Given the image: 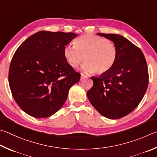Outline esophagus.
Segmentation results:
<instances>
[{"label":"esophagus","mask_w":157,"mask_h":157,"mask_svg":"<svg viewBox=\"0 0 157 157\" xmlns=\"http://www.w3.org/2000/svg\"><path fill=\"white\" fill-rule=\"evenodd\" d=\"M86 78H87V76L86 75H84L83 74H81V81L83 80V79H85Z\"/></svg>","instance_id":"obj_1"}]
</instances>
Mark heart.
<instances>
[{"instance_id": "1", "label": "heart", "mask_w": 157, "mask_h": 157, "mask_svg": "<svg viewBox=\"0 0 157 157\" xmlns=\"http://www.w3.org/2000/svg\"><path fill=\"white\" fill-rule=\"evenodd\" d=\"M63 54L71 67H76L84 59L86 63L82 66L84 71L101 74L114 66L117 48L105 38L86 34L76 38L74 45H66Z\"/></svg>"}]
</instances>
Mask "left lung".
Here are the masks:
<instances>
[{
  "label": "left lung",
  "mask_w": 157,
  "mask_h": 157,
  "mask_svg": "<svg viewBox=\"0 0 157 157\" xmlns=\"http://www.w3.org/2000/svg\"><path fill=\"white\" fill-rule=\"evenodd\" d=\"M97 34L114 43L117 59L108 72L92 77L94 84L87 96L103 117L120 119L132 112L144 97L149 82L147 63L141 49L125 37L114 34Z\"/></svg>",
  "instance_id": "obj_1"
}]
</instances>
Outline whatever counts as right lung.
I'll return each mask as SVG.
<instances>
[{
	"mask_svg": "<svg viewBox=\"0 0 157 157\" xmlns=\"http://www.w3.org/2000/svg\"><path fill=\"white\" fill-rule=\"evenodd\" d=\"M72 32L40 31L24 41L12 57L9 85L13 98L27 114L49 117L59 111L81 74L68 64L65 47Z\"/></svg>",
	"mask_w": 157,
	"mask_h": 157,
	"instance_id": "obj_1",
	"label": "right lung"
}]
</instances>
